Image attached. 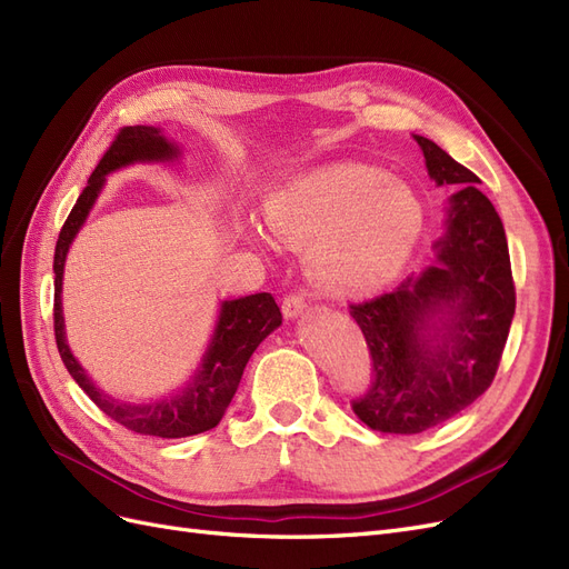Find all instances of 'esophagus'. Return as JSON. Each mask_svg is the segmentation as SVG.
<instances>
[{
    "instance_id": "obj_1",
    "label": "esophagus",
    "mask_w": 569,
    "mask_h": 569,
    "mask_svg": "<svg viewBox=\"0 0 569 569\" xmlns=\"http://www.w3.org/2000/svg\"><path fill=\"white\" fill-rule=\"evenodd\" d=\"M306 311V299L301 297V295H287L284 299H282V313H284V318H289V320H295V318H299L301 313Z\"/></svg>"
}]
</instances>
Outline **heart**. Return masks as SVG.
<instances>
[{
  "mask_svg": "<svg viewBox=\"0 0 569 569\" xmlns=\"http://www.w3.org/2000/svg\"><path fill=\"white\" fill-rule=\"evenodd\" d=\"M266 220L280 242L311 247L308 268L322 289L363 297L399 278L425 232V206L382 168L339 161L270 192ZM249 234L272 247L261 228Z\"/></svg>",
  "mask_w": 569,
  "mask_h": 569,
  "instance_id": "obj_1",
  "label": "heart"
}]
</instances>
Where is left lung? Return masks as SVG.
Returning <instances> with one entry per match:
<instances>
[{"label":"left lung","mask_w":569,"mask_h":569,"mask_svg":"<svg viewBox=\"0 0 569 569\" xmlns=\"http://www.w3.org/2000/svg\"><path fill=\"white\" fill-rule=\"evenodd\" d=\"M427 173L456 189L435 263L389 295L351 303L372 356V382L353 412L375 432L420 435L485 393L515 316L503 222L479 178L427 137L412 134Z\"/></svg>","instance_id":"obj_1"}]
</instances>
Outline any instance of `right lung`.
Masks as SVG:
<instances>
[{
	"label": "right lung",
	"instance_id": "1",
	"mask_svg": "<svg viewBox=\"0 0 569 569\" xmlns=\"http://www.w3.org/2000/svg\"><path fill=\"white\" fill-rule=\"evenodd\" d=\"M180 157V147L168 142L161 128L153 126H130L123 128L104 157L97 163L94 173L82 189L73 211L68 213L63 228L59 232V242L54 251V335L57 347L66 370L71 372L78 387L107 412L111 420L123 425L130 432L161 439H182L201 435L213 429L232 401V396L242 380V372L256 351L272 330L282 325V313L278 303L266 291L242 299L222 301L216 330L209 349H206L199 368L184 389L168 393L166 399H153L149 403H130L123 399H113L111 393L99 389L92 377L84 372L78 358L68 349L61 311V284L66 253L71 249L76 234L90 216L107 176L132 163H166Z\"/></svg>",
	"mask_w": 569,
	"mask_h": 569
}]
</instances>
